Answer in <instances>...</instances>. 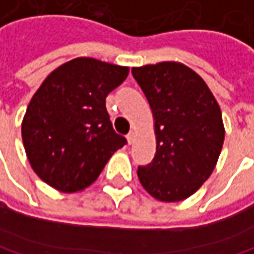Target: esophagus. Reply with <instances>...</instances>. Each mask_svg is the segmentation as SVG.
I'll return each instance as SVG.
<instances>
[{"label": "esophagus", "mask_w": 254, "mask_h": 254, "mask_svg": "<svg viewBox=\"0 0 254 254\" xmlns=\"http://www.w3.org/2000/svg\"><path fill=\"white\" fill-rule=\"evenodd\" d=\"M133 138H135V135H133V132H129L127 135V144L130 145L132 142H133Z\"/></svg>", "instance_id": "34e87169"}]
</instances>
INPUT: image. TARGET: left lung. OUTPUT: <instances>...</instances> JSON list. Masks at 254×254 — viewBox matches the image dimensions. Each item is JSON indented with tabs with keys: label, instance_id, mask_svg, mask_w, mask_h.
<instances>
[{
	"label": "left lung",
	"instance_id": "obj_1",
	"mask_svg": "<svg viewBox=\"0 0 254 254\" xmlns=\"http://www.w3.org/2000/svg\"><path fill=\"white\" fill-rule=\"evenodd\" d=\"M154 118L155 155L138 167V179L152 197L179 202L208 180L218 161L225 129L218 102L199 74L166 61L132 68Z\"/></svg>",
	"mask_w": 254,
	"mask_h": 254
}]
</instances>
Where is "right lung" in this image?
<instances>
[{
  "label": "right lung",
  "mask_w": 254,
  "mask_h": 254,
  "mask_svg": "<svg viewBox=\"0 0 254 254\" xmlns=\"http://www.w3.org/2000/svg\"><path fill=\"white\" fill-rule=\"evenodd\" d=\"M127 74V66L75 58L40 84L23 118L21 138L32 169L45 183L65 193L81 192L127 144L113 130L106 97Z\"/></svg>",
  "instance_id": "add662e5"
}]
</instances>
